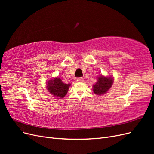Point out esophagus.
I'll list each match as a JSON object with an SVG mask.
<instances>
[{
    "instance_id": "esophagus-1",
    "label": "esophagus",
    "mask_w": 154,
    "mask_h": 154,
    "mask_svg": "<svg viewBox=\"0 0 154 154\" xmlns=\"http://www.w3.org/2000/svg\"><path fill=\"white\" fill-rule=\"evenodd\" d=\"M76 81L78 82H83V78H76Z\"/></svg>"
}]
</instances>
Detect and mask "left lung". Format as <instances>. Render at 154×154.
<instances>
[{
	"label": "left lung",
	"instance_id": "8db88e82",
	"mask_svg": "<svg viewBox=\"0 0 154 154\" xmlns=\"http://www.w3.org/2000/svg\"><path fill=\"white\" fill-rule=\"evenodd\" d=\"M113 84L112 77H104L100 76L97 78V81L93 85V91L96 94H104L108 91Z\"/></svg>",
	"mask_w": 154,
	"mask_h": 154
}]
</instances>
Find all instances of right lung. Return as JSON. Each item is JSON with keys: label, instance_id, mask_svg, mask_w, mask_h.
Masks as SVG:
<instances>
[{"label": "right lung", "instance_id": "obj_1", "mask_svg": "<svg viewBox=\"0 0 154 154\" xmlns=\"http://www.w3.org/2000/svg\"><path fill=\"white\" fill-rule=\"evenodd\" d=\"M46 85L51 94L56 97H63L67 93L70 84H66L59 78H56L49 80Z\"/></svg>", "mask_w": 154, "mask_h": 154}]
</instances>
